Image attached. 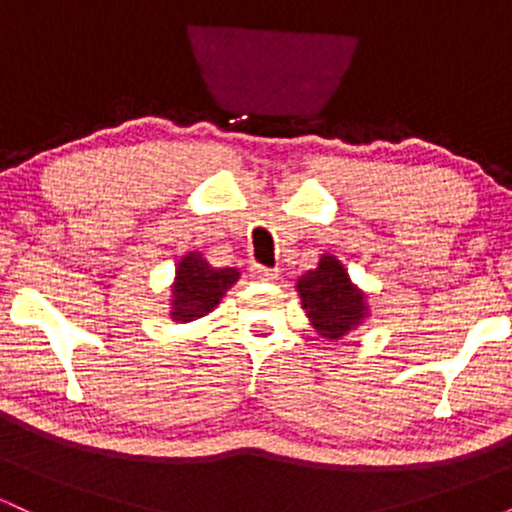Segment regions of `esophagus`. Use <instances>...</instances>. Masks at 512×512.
Returning <instances> with one entry per match:
<instances>
[{
  "instance_id": "1",
  "label": "esophagus",
  "mask_w": 512,
  "mask_h": 512,
  "mask_svg": "<svg viewBox=\"0 0 512 512\" xmlns=\"http://www.w3.org/2000/svg\"><path fill=\"white\" fill-rule=\"evenodd\" d=\"M250 276L257 281H274V279H279V269H269V267H262V264H252Z\"/></svg>"
}]
</instances>
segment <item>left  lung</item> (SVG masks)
I'll use <instances>...</instances> for the list:
<instances>
[{"label":"left lung","mask_w":512,"mask_h":512,"mask_svg":"<svg viewBox=\"0 0 512 512\" xmlns=\"http://www.w3.org/2000/svg\"><path fill=\"white\" fill-rule=\"evenodd\" d=\"M298 291L303 310L327 339L344 337L366 315L363 293L351 284L346 269L330 255L322 257L315 272L298 279Z\"/></svg>","instance_id":"8db88e82"}]
</instances>
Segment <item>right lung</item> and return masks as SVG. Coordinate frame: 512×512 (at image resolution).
Wrapping results in <instances>:
<instances>
[{
    "mask_svg": "<svg viewBox=\"0 0 512 512\" xmlns=\"http://www.w3.org/2000/svg\"><path fill=\"white\" fill-rule=\"evenodd\" d=\"M173 286V320L190 322L211 313L219 305L223 293L238 281V269H214L199 252L182 257L175 269Z\"/></svg>",
    "mask_w": 512,
    "mask_h": 512,
    "instance_id": "add662e5",
    "label": "right lung"
}]
</instances>
